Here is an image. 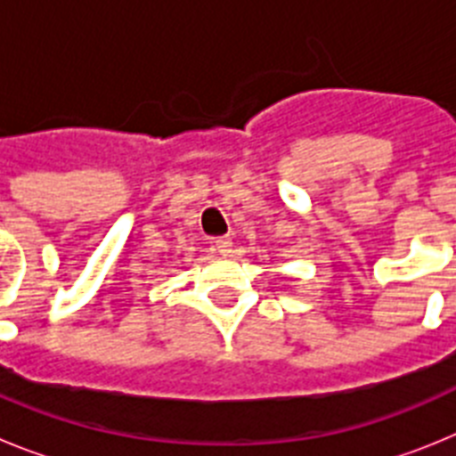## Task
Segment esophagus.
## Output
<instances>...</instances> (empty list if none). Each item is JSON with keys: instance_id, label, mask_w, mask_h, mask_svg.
I'll list each match as a JSON object with an SVG mask.
<instances>
[{"instance_id": "obj_1", "label": "esophagus", "mask_w": 456, "mask_h": 456, "mask_svg": "<svg viewBox=\"0 0 456 456\" xmlns=\"http://www.w3.org/2000/svg\"><path fill=\"white\" fill-rule=\"evenodd\" d=\"M215 251L219 256H228L232 251V240L231 237H216L215 240Z\"/></svg>"}]
</instances>
